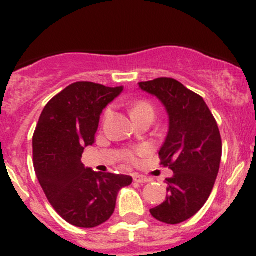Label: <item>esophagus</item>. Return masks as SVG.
Returning a JSON list of instances; mask_svg holds the SVG:
<instances>
[{"mask_svg":"<svg viewBox=\"0 0 256 256\" xmlns=\"http://www.w3.org/2000/svg\"><path fill=\"white\" fill-rule=\"evenodd\" d=\"M134 180L138 183H147V182H150V178H147L144 176H140V174H135V176H134Z\"/></svg>","mask_w":256,"mask_h":256,"instance_id":"esophagus-1","label":"esophagus"}]
</instances>
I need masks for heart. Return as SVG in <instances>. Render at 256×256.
Returning <instances> with one entry per match:
<instances>
[{"instance_id": "b5f03b06", "label": "heart", "mask_w": 256, "mask_h": 256, "mask_svg": "<svg viewBox=\"0 0 256 256\" xmlns=\"http://www.w3.org/2000/svg\"><path fill=\"white\" fill-rule=\"evenodd\" d=\"M146 109H152L151 105H150L148 102H138V104L132 108V115L134 114L142 112V110H146ZM108 114H109V112H105V116H108ZM138 154H140V152H128V154H126V157H128V161H136V156H138Z\"/></svg>"}]
</instances>
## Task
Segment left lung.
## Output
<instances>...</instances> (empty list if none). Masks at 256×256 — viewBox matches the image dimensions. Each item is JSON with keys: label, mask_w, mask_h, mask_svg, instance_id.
<instances>
[{"label": "left lung", "mask_w": 256, "mask_h": 256, "mask_svg": "<svg viewBox=\"0 0 256 256\" xmlns=\"http://www.w3.org/2000/svg\"><path fill=\"white\" fill-rule=\"evenodd\" d=\"M138 86L156 96L168 115V132L158 154L162 164L174 171L166 180V200L150 212L157 220L180 224L210 196L222 158L220 132L203 98L177 80L158 78Z\"/></svg>", "instance_id": "obj_1"}]
</instances>
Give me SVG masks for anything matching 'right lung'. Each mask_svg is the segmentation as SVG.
Here are the masks:
<instances>
[{
    "label": "right lung",
    "mask_w": 256,
    "mask_h": 256,
    "mask_svg": "<svg viewBox=\"0 0 256 256\" xmlns=\"http://www.w3.org/2000/svg\"><path fill=\"white\" fill-rule=\"evenodd\" d=\"M122 92L78 82L53 98L40 114L33 135V164L49 203L72 226L95 228L112 216L118 190L132 178L95 172L82 164L92 146L102 110Z\"/></svg>",
    "instance_id": "1"
}]
</instances>
